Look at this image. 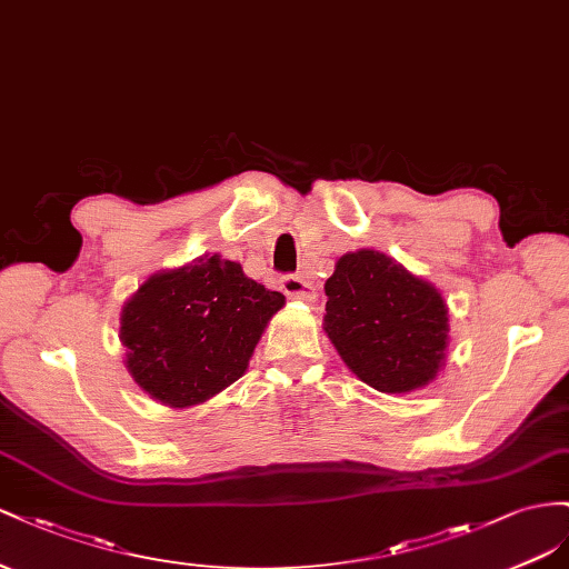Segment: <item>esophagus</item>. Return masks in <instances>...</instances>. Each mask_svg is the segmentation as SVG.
I'll use <instances>...</instances> for the list:
<instances>
[{"label":"esophagus","instance_id":"esophagus-1","mask_svg":"<svg viewBox=\"0 0 569 569\" xmlns=\"http://www.w3.org/2000/svg\"><path fill=\"white\" fill-rule=\"evenodd\" d=\"M281 290H283L288 298H293V300L310 302V300L317 298V288L310 281H305L302 276H296V273L281 276Z\"/></svg>","mask_w":569,"mask_h":569}]
</instances>
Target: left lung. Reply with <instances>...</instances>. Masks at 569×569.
<instances>
[{"label":"left lung","mask_w":569,"mask_h":569,"mask_svg":"<svg viewBox=\"0 0 569 569\" xmlns=\"http://www.w3.org/2000/svg\"><path fill=\"white\" fill-rule=\"evenodd\" d=\"M323 331L357 379L381 393H410L436 379L448 348L438 290L377 250L348 252L323 286Z\"/></svg>","instance_id":"left-lung-1"}]
</instances>
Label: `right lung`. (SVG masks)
Instances as JSON below:
<instances>
[{
	"instance_id": "add662e5",
	"label": "right lung",
	"mask_w": 569,
	"mask_h": 569,
	"mask_svg": "<svg viewBox=\"0 0 569 569\" xmlns=\"http://www.w3.org/2000/svg\"><path fill=\"white\" fill-rule=\"evenodd\" d=\"M286 305L279 290L248 279L221 254L150 276L121 310L126 367L169 408H190L246 375L269 319Z\"/></svg>"
}]
</instances>
